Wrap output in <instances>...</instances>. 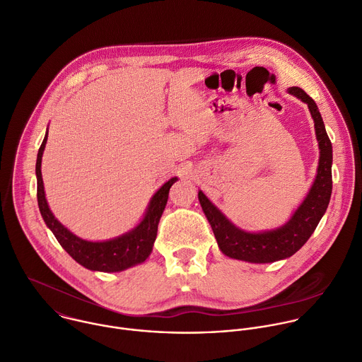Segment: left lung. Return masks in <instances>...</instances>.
<instances>
[{"label": "left lung", "mask_w": 362, "mask_h": 362, "mask_svg": "<svg viewBox=\"0 0 362 362\" xmlns=\"http://www.w3.org/2000/svg\"><path fill=\"white\" fill-rule=\"evenodd\" d=\"M288 92L308 105L310 113L314 119L315 134L320 146V163L315 181L291 219L284 226L263 233H249L238 229L215 205L211 204L204 192L199 191L198 198L204 214L211 223L218 246L229 257L252 263H270L294 255L308 240L328 206L332 189L331 141L327 136L315 102L300 88H290Z\"/></svg>", "instance_id": "8db88e82"}]
</instances>
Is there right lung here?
Wrapping results in <instances>:
<instances>
[{
  "mask_svg": "<svg viewBox=\"0 0 362 362\" xmlns=\"http://www.w3.org/2000/svg\"><path fill=\"white\" fill-rule=\"evenodd\" d=\"M48 134V133H47ZM47 144V136L40 147L37 158V197L41 215L47 226L52 230L61 246L83 267L99 272H120L144 262L153 250L154 240L157 238V228L163 211L168 201V192L171 185L177 181V177L165 182L151 198L147 214L140 225L120 238L106 242H88L72 232H69L61 222H58L51 212L44 191V181L41 173L42 153Z\"/></svg>",
  "mask_w": 362,
  "mask_h": 362,
  "instance_id": "obj_1",
  "label": "right lung"
}]
</instances>
